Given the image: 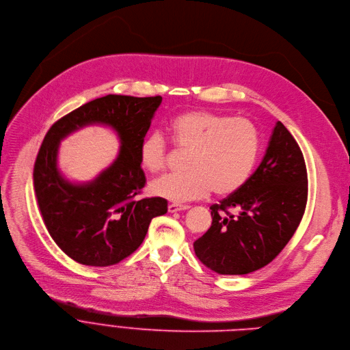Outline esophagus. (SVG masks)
<instances>
[{
    "instance_id": "esophagus-1",
    "label": "esophagus",
    "mask_w": 350,
    "mask_h": 350,
    "mask_svg": "<svg viewBox=\"0 0 350 350\" xmlns=\"http://www.w3.org/2000/svg\"><path fill=\"white\" fill-rule=\"evenodd\" d=\"M189 206L188 205H178V204H170L169 205V212L174 213V212H180V211H187Z\"/></svg>"
}]
</instances>
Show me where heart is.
<instances>
[{
	"label": "heart",
	"instance_id": "obj_1",
	"mask_svg": "<svg viewBox=\"0 0 350 350\" xmlns=\"http://www.w3.org/2000/svg\"><path fill=\"white\" fill-rule=\"evenodd\" d=\"M169 130L176 146L189 150L181 174H166L150 183L153 196L174 202L206 196H228L250 177L260 153V134L250 120L205 110L178 114ZM167 149L159 134L145 137L139 145V163L149 173L162 172Z\"/></svg>",
	"mask_w": 350,
	"mask_h": 350
}]
</instances>
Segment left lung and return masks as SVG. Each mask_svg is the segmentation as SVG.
<instances>
[{"label": "left lung", "instance_id": "obj_1", "mask_svg": "<svg viewBox=\"0 0 350 350\" xmlns=\"http://www.w3.org/2000/svg\"><path fill=\"white\" fill-rule=\"evenodd\" d=\"M306 204L303 153L278 121L257 170L234 193L211 206L212 225L194 243L197 257L220 275L257 271L289 243ZM230 208L234 214L228 212Z\"/></svg>", "mask_w": 350, "mask_h": 350}]
</instances>
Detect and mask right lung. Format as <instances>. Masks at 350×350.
Segmentation results:
<instances>
[{
    "mask_svg": "<svg viewBox=\"0 0 350 350\" xmlns=\"http://www.w3.org/2000/svg\"><path fill=\"white\" fill-rule=\"evenodd\" d=\"M162 98L107 94L59 118L44 137L36 157L33 183L44 225L74 261L109 267L142 244L150 220L167 212V201L135 200L145 185L139 145ZM89 124H103L119 138L112 165L89 182H72L57 167L60 141Z\"/></svg>",
    "mask_w": 350,
    "mask_h": 350,
    "instance_id": "add662e5",
    "label": "right lung"
}]
</instances>
